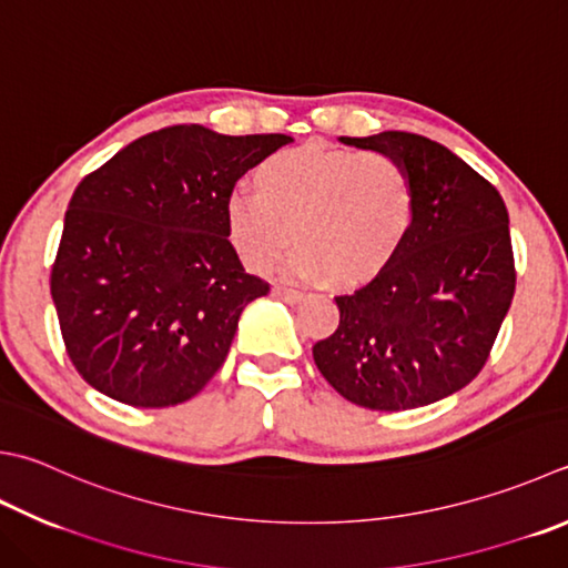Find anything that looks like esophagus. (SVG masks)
I'll use <instances>...</instances> for the list:
<instances>
[{
	"mask_svg": "<svg viewBox=\"0 0 568 568\" xmlns=\"http://www.w3.org/2000/svg\"><path fill=\"white\" fill-rule=\"evenodd\" d=\"M273 295L281 297L283 303H287V305H295V303H300V300H303V293L295 291V287H285V285H277Z\"/></svg>",
	"mask_w": 568,
	"mask_h": 568,
	"instance_id": "obj_1",
	"label": "esophagus"
}]
</instances>
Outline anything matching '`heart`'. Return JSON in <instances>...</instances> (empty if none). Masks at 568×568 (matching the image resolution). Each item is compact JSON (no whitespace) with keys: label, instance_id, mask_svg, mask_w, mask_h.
I'll return each mask as SVG.
<instances>
[{"label":"heart","instance_id":"b5f03b06","mask_svg":"<svg viewBox=\"0 0 568 568\" xmlns=\"http://www.w3.org/2000/svg\"><path fill=\"white\" fill-rule=\"evenodd\" d=\"M410 216L414 192L394 158L303 144L258 164L255 194L229 196L226 233L248 268L265 271L293 231L297 248L285 263L287 273L354 285L386 268Z\"/></svg>","mask_w":568,"mask_h":568}]
</instances>
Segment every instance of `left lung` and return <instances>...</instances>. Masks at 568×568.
<instances>
[{"instance_id": "left-lung-1", "label": "left lung", "mask_w": 568, "mask_h": 568, "mask_svg": "<svg viewBox=\"0 0 568 568\" xmlns=\"http://www.w3.org/2000/svg\"><path fill=\"white\" fill-rule=\"evenodd\" d=\"M344 144L394 158L414 192L402 248L372 283L337 295L339 325L313 347L347 402L406 410L468 386L485 366L515 295L507 206L458 154L414 132Z\"/></svg>"}]
</instances>
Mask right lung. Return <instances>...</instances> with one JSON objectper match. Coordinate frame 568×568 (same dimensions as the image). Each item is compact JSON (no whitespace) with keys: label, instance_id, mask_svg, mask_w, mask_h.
Segmentation results:
<instances>
[{"label":"right lung","instance_id":"obj_1","mask_svg":"<svg viewBox=\"0 0 568 568\" xmlns=\"http://www.w3.org/2000/svg\"><path fill=\"white\" fill-rule=\"evenodd\" d=\"M287 135L150 132L75 186L51 268V297L75 372L138 408L196 396L251 300L271 285L243 271L226 202Z\"/></svg>","mask_w":568,"mask_h":568}]
</instances>
